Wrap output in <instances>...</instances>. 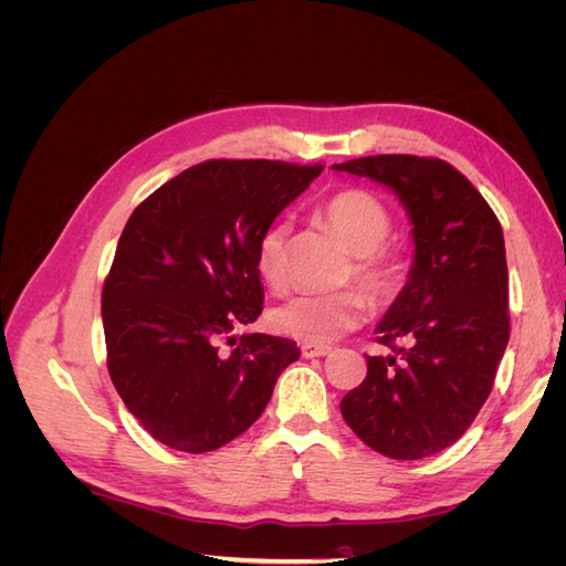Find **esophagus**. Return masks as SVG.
Instances as JSON below:
<instances>
[{"mask_svg":"<svg viewBox=\"0 0 566 566\" xmlns=\"http://www.w3.org/2000/svg\"><path fill=\"white\" fill-rule=\"evenodd\" d=\"M333 349L325 347V345H302V356L304 358H321V356H328Z\"/></svg>","mask_w":566,"mask_h":566,"instance_id":"34e87169","label":"esophagus"}]
</instances>
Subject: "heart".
<instances>
[{"label": "heart", "instance_id": "b5f03b06", "mask_svg": "<svg viewBox=\"0 0 566 566\" xmlns=\"http://www.w3.org/2000/svg\"><path fill=\"white\" fill-rule=\"evenodd\" d=\"M318 214L356 254L354 276L368 297L373 302L397 297L406 279V260L397 248L385 245L391 233V214L385 202L361 188H347L325 200ZM290 229V219H273L256 241L254 269L273 290H281L287 279ZM364 318L366 300L354 290L335 295H297L273 306L269 314L273 331L304 345H328L358 328Z\"/></svg>", "mask_w": 566, "mask_h": 566}]
</instances>
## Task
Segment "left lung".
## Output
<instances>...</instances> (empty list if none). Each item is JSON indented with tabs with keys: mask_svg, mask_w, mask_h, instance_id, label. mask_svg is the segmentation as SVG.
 I'll list each match as a JSON object with an SVG mask.
<instances>
[{
	"mask_svg": "<svg viewBox=\"0 0 566 566\" xmlns=\"http://www.w3.org/2000/svg\"><path fill=\"white\" fill-rule=\"evenodd\" d=\"M333 169L389 188L416 245L408 281L375 328L391 354L366 356L368 375L345 394L342 418L387 458L434 455L476 418L510 339L501 221L439 158L370 156Z\"/></svg>",
	"mask_w": 566,
	"mask_h": 566,
	"instance_id": "left-lung-1",
	"label": "left lung"
}]
</instances>
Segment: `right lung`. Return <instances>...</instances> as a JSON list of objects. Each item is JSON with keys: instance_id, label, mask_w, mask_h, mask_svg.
Returning a JSON list of instances; mask_svg holds the SVG:
<instances>
[{"instance_id": "right-lung-1", "label": "right lung", "mask_w": 566, "mask_h": 566, "mask_svg": "<svg viewBox=\"0 0 566 566\" xmlns=\"http://www.w3.org/2000/svg\"><path fill=\"white\" fill-rule=\"evenodd\" d=\"M321 165L208 160L163 184L119 235L101 295L108 373L129 413L169 449L208 453L262 416L293 339L231 335L262 314V231ZM227 338L231 353L220 349Z\"/></svg>"}]
</instances>
